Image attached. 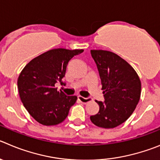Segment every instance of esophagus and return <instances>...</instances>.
<instances>
[{
    "instance_id": "34e87169",
    "label": "esophagus",
    "mask_w": 160,
    "mask_h": 160,
    "mask_svg": "<svg viewBox=\"0 0 160 160\" xmlns=\"http://www.w3.org/2000/svg\"><path fill=\"white\" fill-rule=\"evenodd\" d=\"M77 98H78V100L80 101V102H82V103H87V102L92 101V98H84V97L80 96V95H79Z\"/></svg>"
}]
</instances>
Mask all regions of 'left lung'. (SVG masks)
<instances>
[{
  "label": "left lung",
  "instance_id": "1",
  "mask_svg": "<svg viewBox=\"0 0 160 160\" xmlns=\"http://www.w3.org/2000/svg\"><path fill=\"white\" fill-rule=\"evenodd\" d=\"M91 54L100 77L104 100H96L99 110L90 119L98 127L115 128L130 117L138 104L141 80L134 68L116 53L92 50Z\"/></svg>",
  "mask_w": 160,
  "mask_h": 160
}]
</instances>
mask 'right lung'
Instances as JSON below:
<instances>
[{"instance_id":"right-lung-1","label":"right lung","mask_w":160,"mask_h":160,"mask_svg":"<svg viewBox=\"0 0 160 160\" xmlns=\"http://www.w3.org/2000/svg\"><path fill=\"white\" fill-rule=\"evenodd\" d=\"M83 50L53 49L32 59L18 78L19 97L31 117L43 125H56L67 118L76 95L58 92L55 83L65 77L68 62Z\"/></svg>"}]
</instances>
